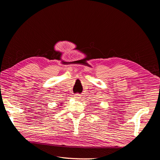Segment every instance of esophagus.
<instances>
[{
    "label": "esophagus",
    "mask_w": 160,
    "mask_h": 160,
    "mask_svg": "<svg viewBox=\"0 0 160 160\" xmlns=\"http://www.w3.org/2000/svg\"><path fill=\"white\" fill-rule=\"evenodd\" d=\"M73 98H74V99H81V95L79 93H77V94H75V95H73Z\"/></svg>",
    "instance_id": "1"
}]
</instances>
